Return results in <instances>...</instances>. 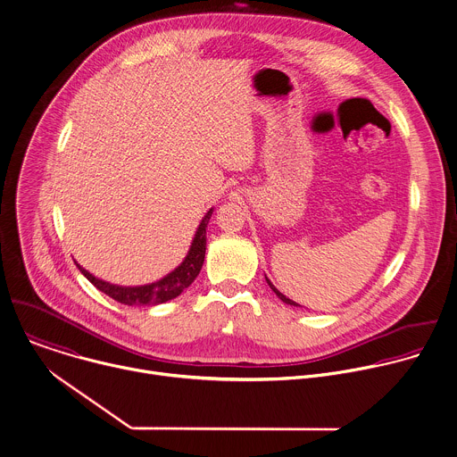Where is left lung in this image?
<instances>
[{
	"label": "left lung",
	"instance_id": "1",
	"mask_svg": "<svg viewBox=\"0 0 457 457\" xmlns=\"http://www.w3.org/2000/svg\"><path fill=\"white\" fill-rule=\"evenodd\" d=\"M265 279H267V283H269V287H270V290H272V292H274V294H276V295H278V297H279V299H281V301H283V303H285V304H290V306H301V304H297V303H295V301H292V299H288V297H287V295H283V294H281V292H279V290H278V288H276V287H274V285H272V283H270V279H269V278H267V276H265Z\"/></svg>",
	"mask_w": 457,
	"mask_h": 457
}]
</instances>
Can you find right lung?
Wrapping results in <instances>:
<instances>
[{"label":"right lung","instance_id":"add662e5","mask_svg":"<svg viewBox=\"0 0 457 457\" xmlns=\"http://www.w3.org/2000/svg\"><path fill=\"white\" fill-rule=\"evenodd\" d=\"M213 213V208L208 210V213L203 217L199 222L194 240L190 244V249L185 256V260L167 276L162 279L149 283V285H140V287H120V285H112L108 281H103L96 276H92L88 270H85L79 263L76 267L79 272L103 294L112 297L113 301L128 306H145V304H162L170 299H176L185 288H188L194 279L199 276L201 267L204 263V253H206V228L208 220Z\"/></svg>","mask_w":457,"mask_h":457}]
</instances>
